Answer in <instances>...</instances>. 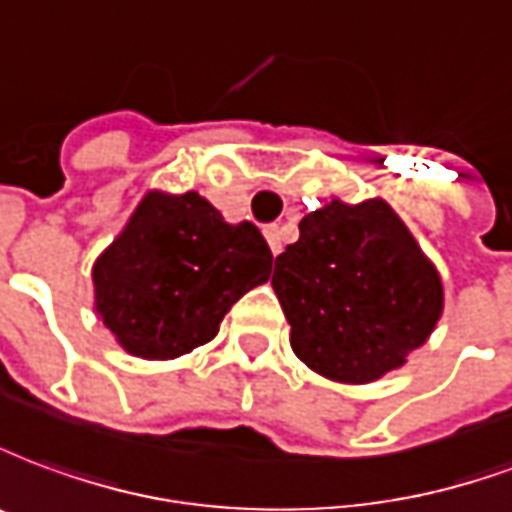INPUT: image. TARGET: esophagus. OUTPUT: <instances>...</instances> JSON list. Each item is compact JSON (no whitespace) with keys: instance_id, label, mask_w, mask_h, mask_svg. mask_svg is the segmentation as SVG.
<instances>
[{"instance_id":"obj_1","label":"esophagus","mask_w":512,"mask_h":512,"mask_svg":"<svg viewBox=\"0 0 512 512\" xmlns=\"http://www.w3.org/2000/svg\"><path fill=\"white\" fill-rule=\"evenodd\" d=\"M264 237H267V245H270V250H273L275 256L281 253V248H284V239H281V228L278 226H264Z\"/></svg>"}]
</instances>
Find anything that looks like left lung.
Returning a JSON list of instances; mask_svg holds the SVG:
<instances>
[{"instance_id": "left-lung-1", "label": "left lung", "mask_w": 512, "mask_h": 512, "mask_svg": "<svg viewBox=\"0 0 512 512\" xmlns=\"http://www.w3.org/2000/svg\"><path fill=\"white\" fill-rule=\"evenodd\" d=\"M273 289L297 358L342 383L405 364L444 306L436 267L383 201H333L303 217L300 239L275 259Z\"/></svg>"}]
</instances>
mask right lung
Here are the masks:
<instances>
[{"mask_svg":"<svg viewBox=\"0 0 512 512\" xmlns=\"http://www.w3.org/2000/svg\"><path fill=\"white\" fill-rule=\"evenodd\" d=\"M273 270L253 223L228 226L198 192H151L93 267L96 311L140 358H176L215 339L228 308Z\"/></svg>","mask_w":512,"mask_h":512,"instance_id":"add662e5","label":"right lung"}]
</instances>
